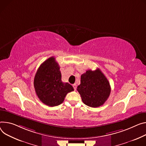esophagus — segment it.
<instances>
[{
	"label": "esophagus",
	"mask_w": 146,
	"mask_h": 146,
	"mask_svg": "<svg viewBox=\"0 0 146 146\" xmlns=\"http://www.w3.org/2000/svg\"><path fill=\"white\" fill-rule=\"evenodd\" d=\"M73 88H74V90H76V88H77V85H76V84H73Z\"/></svg>",
	"instance_id": "obj_1"
}]
</instances>
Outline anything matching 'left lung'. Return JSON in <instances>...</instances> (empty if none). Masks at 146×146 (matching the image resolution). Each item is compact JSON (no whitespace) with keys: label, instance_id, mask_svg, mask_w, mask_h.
Returning <instances> with one entry per match:
<instances>
[{"label":"left lung","instance_id":"obj_1","mask_svg":"<svg viewBox=\"0 0 146 146\" xmlns=\"http://www.w3.org/2000/svg\"><path fill=\"white\" fill-rule=\"evenodd\" d=\"M77 90L84 104L92 108L102 105L110 97L111 86L100 69L87 70L81 76Z\"/></svg>","mask_w":146,"mask_h":146}]
</instances>
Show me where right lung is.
<instances>
[{
    "mask_svg": "<svg viewBox=\"0 0 146 146\" xmlns=\"http://www.w3.org/2000/svg\"><path fill=\"white\" fill-rule=\"evenodd\" d=\"M34 86L38 98L50 107L61 104L68 92L74 91L70 84L62 82L60 67L54 57L48 58L39 66Z\"/></svg>",
    "mask_w": 146,
    "mask_h": 146,
    "instance_id": "right-lung-1",
    "label": "right lung"
}]
</instances>
